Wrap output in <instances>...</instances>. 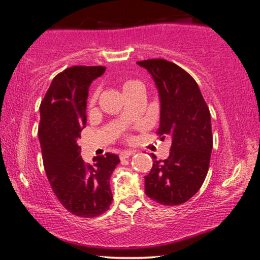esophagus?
<instances>
[{"instance_id":"34e87169","label":"esophagus","mask_w":260,"mask_h":260,"mask_svg":"<svg viewBox=\"0 0 260 260\" xmlns=\"http://www.w3.org/2000/svg\"><path fill=\"white\" fill-rule=\"evenodd\" d=\"M135 153H136V151H134V150H126V151H123V152H121V154H120V158H121V160L127 159V158H129V156L134 155Z\"/></svg>"}]
</instances>
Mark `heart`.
I'll return each instance as SVG.
<instances>
[{
  "label": "heart",
  "instance_id": "heart-1",
  "mask_svg": "<svg viewBox=\"0 0 260 260\" xmlns=\"http://www.w3.org/2000/svg\"><path fill=\"white\" fill-rule=\"evenodd\" d=\"M136 85H142V83L136 82V80H129V82H126V83H124V85H123V91L125 92V91L129 90V88L136 86ZM94 100H95V94L92 96V99H91V104H93V102H94Z\"/></svg>",
  "mask_w": 260,
  "mask_h": 260
}]
</instances>
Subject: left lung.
<instances>
[{"label": "left lung", "instance_id": "8db88e82", "mask_svg": "<svg viewBox=\"0 0 260 260\" xmlns=\"http://www.w3.org/2000/svg\"><path fill=\"white\" fill-rule=\"evenodd\" d=\"M152 76L160 98V139L172 138L169 156L145 176V193L162 205H180L201 189L208 172L213 137L211 114L196 80L162 58L137 62Z\"/></svg>", "mask_w": 260, "mask_h": 260}]
</instances>
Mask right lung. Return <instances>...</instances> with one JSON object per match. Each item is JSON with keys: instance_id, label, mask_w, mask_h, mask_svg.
Returning a JSON list of instances; mask_svg holds the SVG:
<instances>
[{"instance_id": "add662e5", "label": "right lung", "mask_w": 260, "mask_h": 260, "mask_svg": "<svg viewBox=\"0 0 260 260\" xmlns=\"http://www.w3.org/2000/svg\"><path fill=\"white\" fill-rule=\"evenodd\" d=\"M105 67L76 66L55 76L40 105L39 142L45 170L59 203L72 214L94 218L113 201L109 180L120 162L116 154L80 156L78 139L86 126L88 88Z\"/></svg>"}]
</instances>
